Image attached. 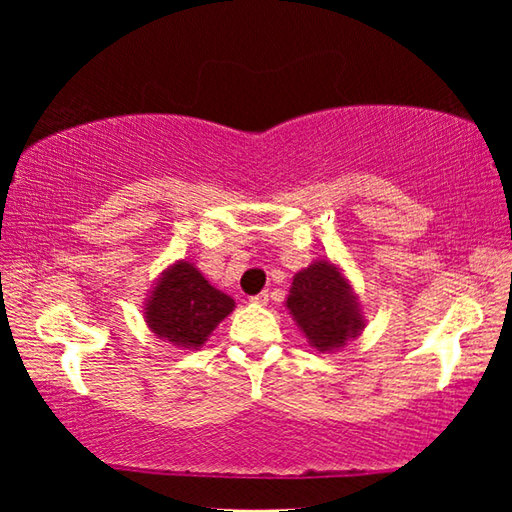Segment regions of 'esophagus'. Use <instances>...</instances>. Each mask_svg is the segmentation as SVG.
<instances>
[{
    "label": "esophagus",
    "mask_w": 512,
    "mask_h": 512,
    "mask_svg": "<svg viewBox=\"0 0 512 512\" xmlns=\"http://www.w3.org/2000/svg\"><path fill=\"white\" fill-rule=\"evenodd\" d=\"M250 302H253V305H259V307H264V305H268V293H266V291H262V293H257V296H253V298H250Z\"/></svg>",
    "instance_id": "34e87169"
}]
</instances>
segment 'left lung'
<instances>
[{
	"mask_svg": "<svg viewBox=\"0 0 512 512\" xmlns=\"http://www.w3.org/2000/svg\"><path fill=\"white\" fill-rule=\"evenodd\" d=\"M284 307L307 343L318 352H336L366 329V311L348 275L332 259H316L293 275Z\"/></svg>",
	"mask_w": 512,
	"mask_h": 512,
	"instance_id": "1",
	"label": "left lung"
}]
</instances>
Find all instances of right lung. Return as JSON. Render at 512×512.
<instances>
[{"instance_id": "right-lung-1", "label": "right lung", "mask_w": 512, "mask_h": 512, "mask_svg": "<svg viewBox=\"0 0 512 512\" xmlns=\"http://www.w3.org/2000/svg\"><path fill=\"white\" fill-rule=\"evenodd\" d=\"M232 309L235 300L228 293L210 284L192 262L178 259L146 293L142 316L160 341L178 350H201Z\"/></svg>"}]
</instances>
